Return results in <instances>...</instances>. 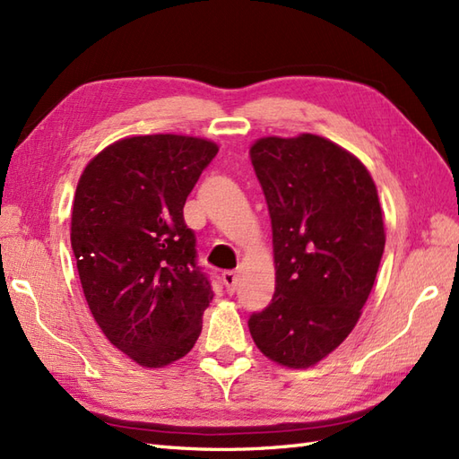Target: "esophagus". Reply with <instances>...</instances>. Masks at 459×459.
I'll return each mask as SVG.
<instances>
[{
  "mask_svg": "<svg viewBox=\"0 0 459 459\" xmlns=\"http://www.w3.org/2000/svg\"><path fill=\"white\" fill-rule=\"evenodd\" d=\"M221 281H224L228 293H233L235 290H238V274H235V272L226 270L224 274H221Z\"/></svg>",
  "mask_w": 459,
  "mask_h": 459,
  "instance_id": "34e87169",
  "label": "esophagus"
}]
</instances>
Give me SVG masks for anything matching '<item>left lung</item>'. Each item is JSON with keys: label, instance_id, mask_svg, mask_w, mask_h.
<instances>
[{"label": "left lung", "instance_id": "8db88e82", "mask_svg": "<svg viewBox=\"0 0 459 459\" xmlns=\"http://www.w3.org/2000/svg\"><path fill=\"white\" fill-rule=\"evenodd\" d=\"M251 162L276 264L274 297L251 315V336L272 361L313 367L350 336L373 290L386 243L378 193L353 154L311 133L258 139Z\"/></svg>", "mask_w": 459, "mask_h": 459}]
</instances>
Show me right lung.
I'll return each mask as SVG.
<instances>
[{
	"instance_id": "obj_1",
	"label": "right lung",
	"mask_w": 459,
	"mask_h": 459,
	"mask_svg": "<svg viewBox=\"0 0 459 459\" xmlns=\"http://www.w3.org/2000/svg\"><path fill=\"white\" fill-rule=\"evenodd\" d=\"M218 154L206 139L144 134L94 156L77 185L71 247L91 313L134 363L187 355L212 301L183 206Z\"/></svg>"
}]
</instances>
